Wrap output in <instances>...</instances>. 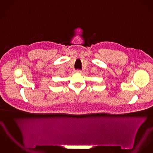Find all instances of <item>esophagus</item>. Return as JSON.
Wrapping results in <instances>:
<instances>
[{"mask_svg":"<svg viewBox=\"0 0 153 153\" xmlns=\"http://www.w3.org/2000/svg\"><path fill=\"white\" fill-rule=\"evenodd\" d=\"M75 71H76V73H82V70H79V69H77V70H75Z\"/></svg>","mask_w":153,"mask_h":153,"instance_id":"1","label":"esophagus"}]
</instances>
